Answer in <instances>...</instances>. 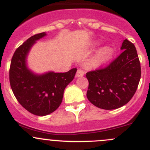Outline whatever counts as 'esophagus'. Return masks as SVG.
I'll use <instances>...</instances> for the list:
<instances>
[{"label": "esophagus", "instance_id": "1", "mask_svg": "<svg viewBox=\"0 0 150 150\" xmlns=\"http://www.w3.org/2000/svg\"><path fill=\"white\" fill-rule=\"evenodd\" d=\"M83 75H84V71L83 70V69H78V70H77V72H76L77 77H82L83 76Z\"/></svg>", "mask_w": 150, "mask_h": 150}]
</instances>
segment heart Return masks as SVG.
Wrapping results in <instances>:
<instances>
[{"mask_svg": "<svg viewBox=\"0 0 150 150\" xmlns=\"http://www.w3.org/2000/svg\"><path fill=\"white\" fill-rule=\"evenodd\" d=\"M109 56H110V51H109L108 49L103 50V51H102V52H101V54H100L101 58L104 59L108 58Z\"/></svg>", "mask_w": 150, "mask_h": 150, "instance_id": "1", "label": "heart"}]
</instances>
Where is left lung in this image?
Listing matches in <instances>:
<instances>
[{
    "label": "left lung",
    "mask_w": 150,
    "mask_h": 150,
    "mask_svg": "<svg viewBox=\"0 0 150 150\" xmlns=\"http://www.w3.org/2000/svg\"><path fill=\"white\" fill-rule=\"evenodd\" d=\"M122 53L105 67L86 73L88 99L104 110H115L126 104L137 91L141 65L136 47L125 39Z\"/></svg>",
    "instance_id": "8db88e82"
}]
</instances>
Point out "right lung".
<instances>
[{"label": "right lung", "instance_id": "add662e5", "mask_svg": "<svg viewBox=\"0 0 150 150\" xmlns=\"http://www.w3.org/2000/svg\"><path fill=\"white\" fill-rule=\"evenodd\" d=\"M46 35H34L16 48L9 69L10 85L16 99L25 110L38 116L47 115L59 107L64 89L77 71L73 68L63 73L49 72L38 75L29 70L26 65L28 54L36 40Z\"/></svg>", "mask_w": 150, "mask_h": 150}]
</instances>
